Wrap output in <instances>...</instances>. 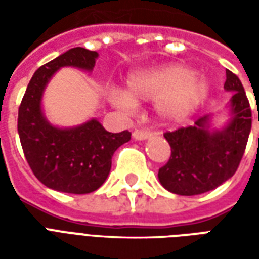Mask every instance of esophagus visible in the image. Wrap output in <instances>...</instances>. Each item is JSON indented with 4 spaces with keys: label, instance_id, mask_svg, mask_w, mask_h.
<instances>
[{
    "label": "esophagus",
    "instance_id": "obj_1",
    "mask_svg": "<svg viewBox=\"0 0 259 259\" xmlns=\"http://www.w3.org/2000/svg\"><path fill=\"white\" fill-rule=\"evenodd\" d=\"M150 136H151V132H148V130H135L133 132L135 140H146Z\"/></svg>",
    "mask_w": 259,
    "mask_h": 259
}]
</instances>
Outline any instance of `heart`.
Here are the masks:
<instances>
[{"label": "heart", "instance_id": "1", "mask_svg": "<svg viewBox=\"0 0 259 259\" xmlns=\"http://www.w3.org/2000/svg\"><path fill=\"white\" fill-rule=\"evenodd\" d=\"M209 91L206 80L182 65L139 72L127 79V91L113 90L112 98L120 107L133 109L136 100L154 101L158 116L169 124L180 123L197 111Z\"/></svg>", "mask_w": 259, "mask_h": 259}]
</instances>
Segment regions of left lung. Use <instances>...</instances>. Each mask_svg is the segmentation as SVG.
<instances>
[{
    "label": "left lung",
    "instance_id": "left-lung-1",
    "mask_svg": "<svg viewBox=\"0 0 259 259\" xmlns=\"http://www.w3.org/2000/svg\"><path fill=\"white\" fill-rule=\"evenodd\" d=\"M225 90L232 91V119L222 130L209 129V116L194 126L163 133L170 158L159 168L158 179L170 193L197 195L217 189L230 179L244 155L251 130V108L240 79L226 70Z\"/></svg>",
    "mask_w": 259,
    "mask_h": 259
}]
</instances>
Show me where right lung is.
I'll return each instance as SVG.
<instances>
[{"label": "right lung", "instance_id": "obj_1", "mask_svg": "<svg viewBox=\"0 0 259 259\" xmlns=\"http://www.w3.org/2000/svg\"><path fill=\"white\" fill-rule=\"evenodd\" d=\"M97 57L96 51L81 47L61 54L37 69L20 102L18 133L26 161L37 179L53 190L72 194L96 191L107 180L113 152L132 136L129 130L109 133L97 119L59 129L42 115V91L51 76L64 66L90 72Z\"/></svg>", "mask_w": 259, "mask_h": 259}]
</instances>
